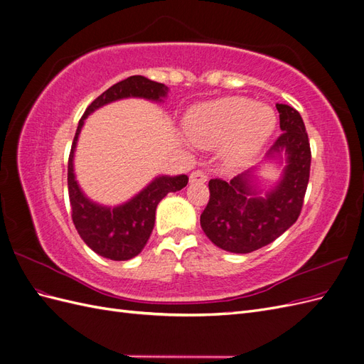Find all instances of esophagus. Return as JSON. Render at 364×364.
<instances>
[{
	"label": "esophagus",
	"instance_id": "obj_1",
	"mask_svg": "<svg viewBox=\"0 0 364 364\" xmlns=\"http://www.w3.org/2000/svg\"><path fill=\"white\" fill-rule=\"evenodd\" d=\"M206 181H208V176L200 170H196L190 174V183H205Z\"/></svg>",
	"mask_w": 364,
	"mask_h": 364
}]
</instances>
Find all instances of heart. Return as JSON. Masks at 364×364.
I'll list each match as a JSON object with an SVG mask.
<instances>
[{"label":"heart","mask_w":364,"mask_h":364,"mask_svg":"<svg viewBox=\"0 0 364 364\" xmlns=\"http://www.w3.org/2000/svg\"><path fill=\"white\" fill-rule=\"evenodd\" d=\"M185 132L194 144H223L229 167H241L257 155L274 129L272 107L245 97H223L194 106L185 117Z\"/></svg>","instance_id":"obj_1"}]
</instances>
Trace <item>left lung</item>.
<instances>
[{
    "mask_svg": "<svg viewBox=\"0 0 364 364\" xmlns=\"http://www.w3.org/2000/svg\"><path fill=\"white\" fill-rule=\"evenodd\" d=\"M282 135L266 161L284 162L279 181L261 194L257 183L259 165L230 182L209 181V202L200 226L213 243L232 253H249L281 237L301 214L310 179L311 150L301 114L289 105H277Z\"/></svg>",
    "mask_w": 364,
    "mask_h": 364,
    "instance_id": "obj_1",
    "label": "left lung"
}]
</instances>
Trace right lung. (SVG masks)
<instances>
[{"label": "right lung", "mask_w": 364, "mask_h": 364, "mask_svg": "<svg viewBox=\"0 0 364 364\" xmlns=\"http://www.w3.org/2000/svg\"><path fill=\"white\" fill-rule=\"evenodd\" d=\"M168 87L147 77L132 75L109 87L87 106L79 121L68 159V194L73 222L77 232L95 253L114 261H126L136 257L144 249L155 226L156 206L168 193L182 190L188 183V176L162 174L144 186L136 196L117 206L92 202L82 191L74 173V151L85 119L97 109L123 98H146L161 103L167 98Z\"/></svg>", "instance_id": "add662e5"}]
</instances>
